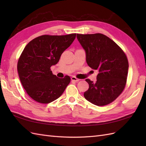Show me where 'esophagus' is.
Segmentation results:
<instances>
[{"instance_id": "34e87169", "label": "esophagus", "mask_w": 146, "mask_h": 146, "mask_svg": "<svg viewBox=\"0 0 146 146\" xmlns=\"http://www.w3.org/2000/svg\"><path fill=\"white\" fill-rule=\"evenodd\" d=\"M71 80H73V81H75V82H78L79 80H80V79L76 78V77H71Z\"/></svg>"}]
</instances>
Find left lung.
Instances as JSON below:
<instances>
[{
    "label": "left lung",
    "mask_w": 146,
    "mask_h": 146,
    "mask_svg": "<svg viewBox=\"0 0 146 146\" xmlns=\"http://www.w3.org/2000/svg\"><path fill=\"white\" fill-rule=\"evenodd\" d=\"M77 38L85 52L88 65L98 71L96 82L86 79L89 89L84 92V97L98 106L111 103L125 86L129 69L125 54L103 34H77Z\"/></svg>",
    "instance_id": "8db88e82"
}]
</instances>
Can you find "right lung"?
Here are the masks:
<instances>
[{
    "label": "right lung",
    "mask_w": 146,
    "mask_h": 146,
    "mask_svg": "<svg viewBox=\"0 0 146 146\" xmlns=\"http://www.w3.org/2000/svg\"><path fill=\"white\" fill-rule=\"evenodd\" d=\"M76 33L61 36L42 35L24 48L17 63L21 82L31 98L41 104L57 99L70 82L69 76L60 78L50 67L59 61L63 52L74 41Z\"/></svg>",
    "instance_id": "1"
}]
</instances>
